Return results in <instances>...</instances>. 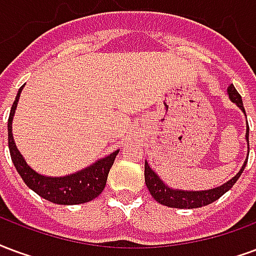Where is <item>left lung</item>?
<instances>
[{
    "mask_svg": "<svg viewBox=\"0 0 256 256\" xmlns=\"http://www.w3.org/2000/svg\"><path fill=\"white\" fill-rule=\"evenodd\" d=\"M228 94L230 96V100L236 104V105L243 110V100H242V96L238 92V90L234 88V86L230 84L228 87ZM248 132H250V126H247V134H246V138H247L248 142ZM248 146H250V142H248ZM247 161L244 162L242 170L238 172L236 176L233 177L232 180H229L226 184H224L221 187L212 188V190H207V191H177V190H172L168 186L164 184L160 177L156 176L154 172L151 170V168L148 166V164L144 162V182H146V186L150 191L151 196L156 199V202L161 203L164 206L168 207H174V208H196V207L206 206V204H210L214 200H217L220 198L224 194L226 191H229L230 188L234 186V182H238V178L242 176L244 168L247 165Z\"/></svg>",
    "mask_w": 256,
    "mask_h": 256,
    "instance_id": "1",
    "label": "left lung"
}]
</instances>
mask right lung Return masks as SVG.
Masks as SVG:
<instances>
[{
    "mask_svg": "<svg viewBox=\"0 0 256 256\" xmlns=\"http://www.w3.org/2000/svg\"><path fill=\"white\" fill-rule=\"evenodd\" d=\"M22 88L18 90L16 95V100L13 102L8 118V144L13 165L18 172V174L22 176L23 182L27 184V187L36 192L39 196L57 204H79V203L90 202L96 196H100V192L105 188L108 174L112 165L114 164V158L118 154V150L95 162L94 165H91L84 170L74 173L70 176L44 177L38 174L26 164L13 140L12 120Z\"/></svg>",
    "mask_w": 256,
    "mask_h": 256,
    "instance_id": "obj_1",
    "label": "right lung"
}]
</instances>
